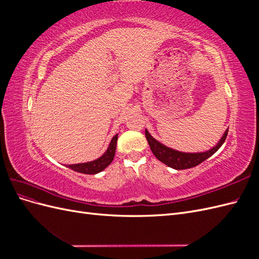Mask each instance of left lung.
<instances>
[{
	"label": "left lung",
	"instance_id": "left-lung-1",
	"mask_svg": "<svg viewBox=\"0 0 259 259\" xmlns=\"http://www.w3.org/2000/svg\"><path fill=\"white\" fill-rule=\"evenodd\" d=\"M227 134H228V128L226 130L223 137L219 139L217 145L214 146L213 148H210L207 151L182 152L161 144L158 140L154 139L150 135V133L146 130V138L148 140L149 146H150L152 153L155 155V158L165 164V165L174 169H186L199 165L203 161H205L209 156L213 155L218 149L223 146L226 140Z\"/></svg>",
	"mask_w": 259,
	"mask_h": 259
}]
</instances>
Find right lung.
Masks as SVG:
<instances>
[{
    "mask_svg": "<svg viewBox=\"0 0 259 259\" xmlns=\"http://www.w3.org/2000/svg\"><path fill=\"white\" fill-rule=\"evenodd\" d=\"M116 142H117V134L114 135L113 138L111 139V142L109 144V147L106 150V152L101 156H99L98 159L91 162H86V163L69 164V165H66V166L73 169L74 171H77V173H82V174L94 175V174L100 173V171L104 170L108 165H110L111 162L113 161L115 149H116Z\"/></svg>",
    "mask_w": 259,
    "mask_h": 259,
    "instance_id": "right-lung-1",
    "label": "right lung"
}]
</instances>
